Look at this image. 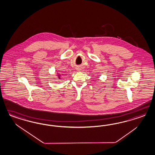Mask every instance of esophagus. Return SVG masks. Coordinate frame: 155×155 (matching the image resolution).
<instances>
[{"instance_id":"1","label":"esophagus","mask_w":155,"mask_h":155,"mask_svg":"<svg viewBox=\"0 0 155 155\" xmlns=\"http://www.w3.org/2000/svg\"><path fill=\"white\" fill-rule=\"evenodd\" d=\"M80 70H80V69H78V71H80Z\"/></svg>"}]
</instances>
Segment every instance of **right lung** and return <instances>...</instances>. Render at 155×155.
<instances>
[{
	"mask_svg": "<svg viewBox=\"0 0 155 155\" xmlns=\"http://www.w3.org/2000/svg\"><path fill=\"white\" fill-rule=\"evenodd\" d=\"M60 74H58V79H60Z\"/></svg>",
	"mask_w": 155,
	"mask_h": 155,
	"instance_id": "add662e5",
	"label": "right lung"
}]
</instances>
